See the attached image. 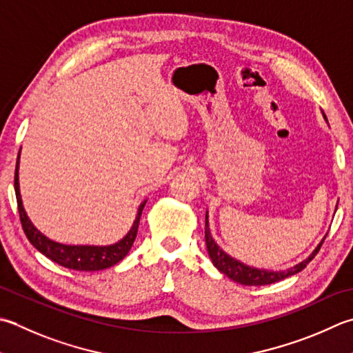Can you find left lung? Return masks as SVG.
Wrapping results in <instances>:
<instances>
[{
  "mask_svg": "<svg viewBox=\"0 0 353 353\" xmlns=\"http://www.w3.org/2000/svg\"><path fill=\"white\" fill-rule=\"evenodd\" d=\"M205 241H206V248H208L210 259L212 260L214 266H216L220 272H223L231 280L240 283V285L263 286V285H271V283H277L280 280H285L288 277H291V275L299 274L300 271H303V269L307 266L309 261L312 260L316 254H319L324 239L321 240V243L315 248V251L310 254L305 261H301V263L295 265L291 269H286V271H279V272L266 271V269H257V268H251L248 265H243L241 261L230 257V255H228L225 251L220 250L219 245L214 241L211 232H210L208 212H206V217H205Z\"/></svg>",
  "mask_w": 353,
  "mask_h": 353,
  "instance_id": "8db88e82",
  "label": "left lung"
}]
</instances>
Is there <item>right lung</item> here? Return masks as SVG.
Returning <instances> with one entry per match:
<instances>
[{
  "mask_svg": "<svg viewBox=\"0 0 353 353\" xmlns=\"http://www.w3.org/2000/svg\"><path fill=\"white\" fill-rule=\"evenodd\" d=\"M18 167H19V153L15 168V194H17V203H18V212L19 220L23 225V230L26 232L27 239L30 243L37 248V250L44 254L46 257L50 259L54 263H58L68 269H74V271H101V269H107L125 257L131 246L134 243V239L137 236V228H139V220L143 206L147 202H142L139 210H137V216L133 226L128 231V234L122 240L117 241L114 245L108 246H72V245H62L57 243L50 239H47L44 234H41L33 223L27 217L24 211L23 200L19 194V182H18Z\"/></svg>",
  "mask_w": 353,
  "mask_h": 353,
  "instance_id": "add662e5",
  "label": "right lung"
}]
</instances>
